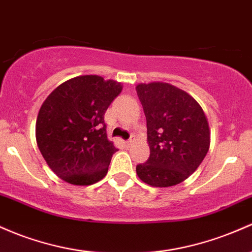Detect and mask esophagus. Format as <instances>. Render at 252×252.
I'll return each instance as SVG.
<instances>
[{"instance_id": "34e87169", "label": "esophagus", "mask_w": 252, "mask_h": 252, "mask_svg": "<svg viewBox=\"0 0 252 252\" xmlns=\"http://www.w3.org/2000/svg\"><path fill=\"white\" fill-rule=\"evenodd\" d=\"M132 143V139H130V140H128V141H126V146H130Z\"/></svg>"}]
</instances>
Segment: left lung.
<instances>
[{"instance_id":"8db88e82","label":"left lung","mask_w":252,"mask_h":252,"mask_svg":"<svg viewBox=\"0 0 252 252\" xmlns=\"http://www.w3.org/2000/svg\"><path fill=\"white\" fill-rule=\"evenodd\" d=\"M136 92L147 121L149 159L136 166L143 183L168 188L189 178L203 161L211 130L201 105L166 82L139 84Z\"/></svg>"}]
</instances>
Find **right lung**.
<instances>
[{"label":"right lung","mask_w":252,"mask_h":252,"mask_svg":"<svg viewBox=\"0 0 252 252\" xmlns=\"http://www.w3.org/2000/svg\"><path fill=\"white\" fill-rule=\"evenodd\" d=\"M122 88L115 80L81 75L61 84L45 99L35 123V140L61 179L91 185L106 176L117 148L107 139L104 115Z\"/></svg>","instance_id":"obj_1"}]
</instances>
